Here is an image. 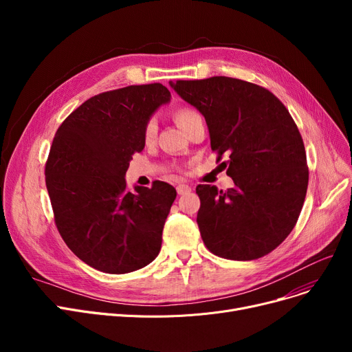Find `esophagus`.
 <instances>
[{
    "instance_id": "34e87169",
    "label": "esophagus",
    "mask_w": 352,
    "mask_h": 352,
    "mask_svg": "<svg viewBox=\"0 0 352 352\" xmlns=\"http://www.w3.org/2000/svg\"><path fill=\"white\" fill-rule=\"evenodd\" d=\"M191 187L190 186H186V184H179V186H177V192L179 194V195H184V194H188V192H191Z\"/></svg>"
}]
</instances>
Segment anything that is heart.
<instances>
[{
    "instance_id": "obj_1",
    "label": "heart",
    "mask_w": 352,
    "mask_h": 352,
    "mask_svg": "<svg viewBox=\"0 0 352 352\" xmlns=\"http://www.w3.org/2000/svg\"><path fill=\"white\" fill-rule=\"evenodd\" d=\"M198 117H201V116L197 113V111H194L191 108H187V107L179 108L177 111V114H175V120H177L178 125L182 129H186L188 126V124L192 120L198 118ZM157 134H158V120L155 117H150L146 120V122L144 124V129H142L144 141L145 142H153L157 138Z\"/></svg>"
}]
</instances>
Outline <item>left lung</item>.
Listing matches in <instances>:
<instances>
[{
	"label": "left lung",
	"mask_w": 352,
	"mask_h": 352,
	"mask_svg": "<svg viewBox=\"0 0 352 352\" xmlns=\"http://www.w3.org/2000/svg\"><path fill=\"white\" fill-rule=\"evenodd\" d=\"M170 84L204 116L217 162L228 166L235 184L227 191L197 187L202 241L227 260L270 254L297 224L307 194V154L297 124L271 91L248 81L211 77Z\"/></svg>",
	"instance_id": "obj_1"
}]
</instances>
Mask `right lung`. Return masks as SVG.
Returning <instances> with one entry per match:
<instances>
[{"label":"right lung","mask_w":352,"mask_h":352,"mask_svg":"<svg viewBox=\"0 0 352 352\" xmlns=\"http://www.w3.org/2000/svg\"><path fill=\"white\" fill-rule=\"evenodd\" d=\"M171 92L160 82L91 97L63 121L45 164L54 221L68 248L107 274L155 260L177 191L166 182L129 192L125 173L144 150L146 120Z\"/></svg>","instance_id":"add662e5"}]
</instances>
